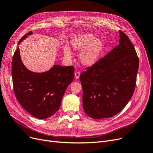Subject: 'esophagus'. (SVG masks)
I'll use <instances>...</instances> for the list:
<instances>
[{
	"mask_svg": "<svg viewBox=\"0 0 153 153\" xmlns=\"http://www.w3.org/2000/svg\"><path fill=\"white\" fill-rule=\"evenodd\" d=\"M74 75H75V78L77 79L79 78V76H80V72L78 71H76V72L74 73Z\"/></svg>",
	"mask_w": 153,
	"mask_h": 153,
	"instance_id": "34e87169",
	"label": "esophagus"
}]
</instances>
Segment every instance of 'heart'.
I'll use <instances>...</instances> for the list:
<instances>
[{
	"instance_id": "b5f03b06",
	"label": "heart",
	"mask_w": 153,
	"mask_h": 153,
	"mask_svg": "<svg viewBox=\"0 0 153 153\" xmlns=\"http://www.w3.org/2000/svg\"><path fill=\"white\" fill-rule=\"evenodd\" d=\"M71 45L74 50L81 51L79 54V60L85 66L95 64L104 49L102 40L88 34L74 37L71 40ZM64 54L65 57L68 59L71 57V51L68 48H65Z\"/></svg>"
}]
</instances>
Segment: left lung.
Segmentation results:
<instances>
[{"instance_id":"left-lung-1","label":"left lung","mask_w":153,"mask_h":153,"mask_svg":"<svg viewBox=\"0 0 153 153\" xmlns=\"http://www.w3.org/2000/svg\"><path fill=\"white\" fill-rule=\"evenodd\" d=\"M119 44L80 75L85 112L93 119L121 112L133 94L139 59L128 36L119 31Z\"/></svg>"}]
</instances>
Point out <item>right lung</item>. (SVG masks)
I'll return each mask as SVG.
<instances>
[{
  "instance_id": "add662e5",
  "label": "right lung",
  "mask_w": 153,
  "mask_h": 153,
  "mask_svg": "<svg viewBox=\"0 0 153 153\" xmlns=\"http://www.w3.org/2000/svg\"><path fill=\"white\" fill-rule=\"evenodd\" d=\"M30 31L19 41L20 43ZM73 66L54 65L48 71L37 73L28 70L23 64L17 48L12 57L13 88L18 102L29 114L38 119L54 114L60 108L62 97L74 77Z\"/></svg>"
}]
</instances>
